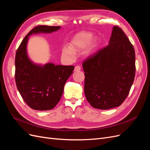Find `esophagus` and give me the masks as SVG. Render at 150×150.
<instances>
[{
    "mask_svg": "<svg viewBox=\"0 0 150 150\" xmlns=\"http://www.w3.org/2000/svg\"><path fill=\"white\" fill-rule=\"evenodd\" d=\"M81 69V67L79 66H76L74 67V71H79Z\"/></svg>",
    "mask_w": 150,
    "mask_h": 150,
    "instance_id": "1",
    "label": "esophagus"
}]
</instances>
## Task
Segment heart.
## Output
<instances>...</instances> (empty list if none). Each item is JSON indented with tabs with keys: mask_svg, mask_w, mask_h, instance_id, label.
Wrapping results in <instances>:
<instances>
[{
	"mask_svg": "<svg viewBox=\"0 0 150 150\" xmlns=\"http://www.w3.org/2000/svg\"><path fill=\"white\" fill-rule=\"evenodd\" d=\"M93 35L90 33H81L77 35L74 39L72 40L69 47H64L62 49V53L64 55L73 58L74 56V52L73 51H79V50L84 49L91 41ZM97 46V42L96 40H94L90 44L89 48V52L93 51Z\"/></svg>",
	"mask_w": 150,
	"mask_h": 150,
	"instance_id": "1",
	"label": "heart"
}]
</instances>
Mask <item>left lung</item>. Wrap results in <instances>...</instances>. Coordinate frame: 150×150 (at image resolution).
Segmentation results:
<instances>
[{
	"mask_svg": "<svg viewBox=\"0 0 150 150\" xmlns=\"http://www.w3.org/2000/svg\"><path fill=\"white\" fill-rule=\"evenodd\" d=\"M84 94L93 108L108 110L120 106L134 79L135 52L119 26H114L110 42L83 62Z\"/></svg>",
	"mask_w": 150,
	"mask_h": 150,
	"instance_id": "8db88e82",
	"label": "left lung"
}]
</instances>
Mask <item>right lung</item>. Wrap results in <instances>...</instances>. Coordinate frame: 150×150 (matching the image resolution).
Here are the masks:
<instances>
[{
	"label": "right lung",
	"mask_w": 150,
	"mask_h": 150,
	"mask_svg": "<svg viewBox=\"0 0 150 150\" xmlns=\"http://www.w3.org/2000/svg\"><path fill=\"white\" fill-rule=\"evenodd\" d=\"M60 26L38 25L22 40L15 58V79L18 91L25 103L39 111L52 110L60 101L65 83L73 73L74 66L55 65L47 63L44 66L31 62L27 54L29 36L37 33H51Z\"/></svg>",
	"instance_id": "1"
}]
</instances>
